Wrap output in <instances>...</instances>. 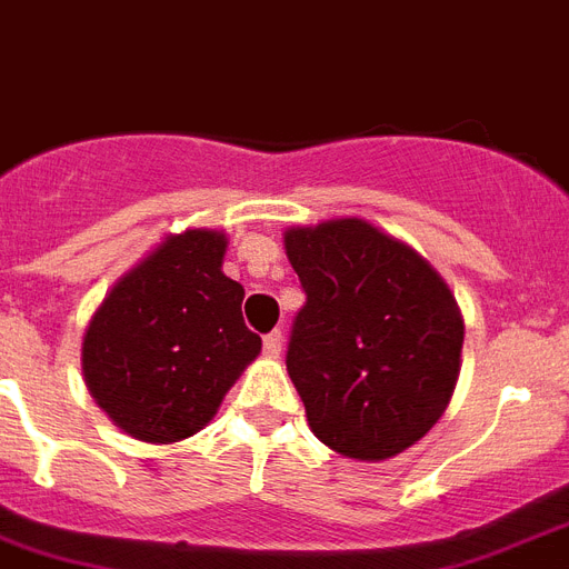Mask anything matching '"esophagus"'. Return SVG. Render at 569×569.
<instances>
[{
    "instance_id": "1",
    "label": "esophagus",
    "mask_w": 569,
    "mask_h": 569,
    "mask_svg": "<svg viewBox=\"0 0 569 569\" xmlns=\"http://www.w3.org/2000/svg\"><path fill=\"white\" fill-rule=\"evenodd\" d=\"M281 346H284V337H281V331L267 335L264 337V355H267V358H279Z\"/></svg>"
}]
</instances>
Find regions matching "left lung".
<instances>
[{"instance_id":"8db88e82","label":"left lung","mask_w":569,"mask_h":569,"mask_svg":"<svg viewBox=\"0 0 569 569\" xmlns=\"http://www.w3.org/2000/svg\"><path fill=\"white\" fill-rule=\"evenodd\" d=\"M284 252L308 302L288 375L319 442L383 462L442 419L462 366L457 296L421 252L363 218L290 227Z\"/></svg>"}]
</instances>
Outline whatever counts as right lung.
<instances>
[{
	"instance_id": "1",
	"label": "right lung",
	"mask_w": 569,
	"mask_h": 569,
	"mask_svg": "<svg viewBox=\"0 0 569 569\" xmlns=\"http://www.w3.org/2000/svg\"><path fill=\"white\" fill-rule=\"evenodd\" d=\"M227 243L223 229L166 234L89 319V396L139 442L200 433L261 351V337L243 326V288L223 273Z\"/></svg>"
}]
</instances>
